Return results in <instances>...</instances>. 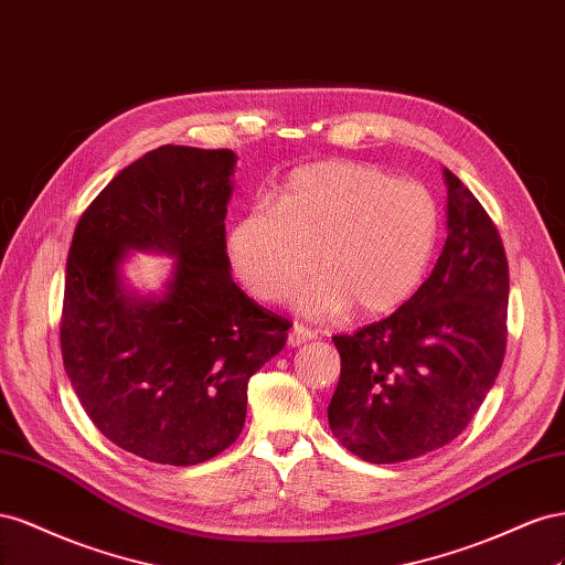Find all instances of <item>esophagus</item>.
Returning a JSON list of instances; mask_svg holds the SVG:
<instances>
[{
	"label": "esophagus",
	"instance_id": "esophagus-1",
	"mask_svg": "<svg viewBox=\"0 0 565 565\" xmlns=\"http://www.w3.org/2000/svg\"><path fill=\"white\" fill-rule=\"evenodd\" d=\"M310 341H315V331L305 329L302 324H294V329L288 331V345H291V348L305 345V343H310Z\"/></svg>",
	"mask_w": 565,
	"mask_h": 565
}]
</instances>
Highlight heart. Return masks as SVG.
I'll list each match as a JSON object with an SVG mask.
<instances>
[{"instance_id":"1","label":"heart","mask_w":565,"mask_h":565,"mask_svg":"<svg viewBox=\"0 0 565 565\" xmlns=\"http://www.w3.org/2000/svg\"><path fill=\"white\" fill-rule=\"evenodd\" d=\"M435 244L438 207L424 186L372 166L327 160L288 174L274 207L255 205L238 217L227 257L236 279L263 302L291 294L315 267L321 279L298 294L305 315L354 308L381 317L412 298Z\"/></svg>"}]
</instances>
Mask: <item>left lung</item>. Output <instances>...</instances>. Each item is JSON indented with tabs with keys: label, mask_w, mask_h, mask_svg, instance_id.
Listing matches in <instances>:
<instances>
[{
	"label": "left lung",
	"mask_w": 565,
	"mask_h": 565,
	"mask_svg": "<svg viewBox=\"0 0 565 565\" xmlns=\"http://www.w3.org/2000/svg\"><path fill=\"white\" fill-rule=\"evenodd\" d=\"M447 238L430 277L381 321L333 335L341 381L329 426L352 455L395 463L433 452L469 426L502 369L509 265L486 207L443 170Z\"/></svg>",
	"instance_id": "obj_1"
}]
</instances>
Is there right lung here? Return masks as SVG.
Returning <instances> with one entry per match:
<instances>
[{
  "instance_id": "add662e5",
  "label": "right lung",
  "mask_w": 565,
  "mask_h": 565,
  "mask_svg": "<svg viewBox=\"0 0 565 565\" xmlns=\"http://www.w3.org/2000/svg\"><path fill=\"white\" fill-rule=\"evenodd\" d=\"M234 168L230 149L166 143L113 177L73 234L63 366L94 426L156 463L193 466L227 449L246 422L250 376L291 329L232 279ZM130 249L175 257L163 295L124 286Z\"/></svg>"
}]
</instances>
